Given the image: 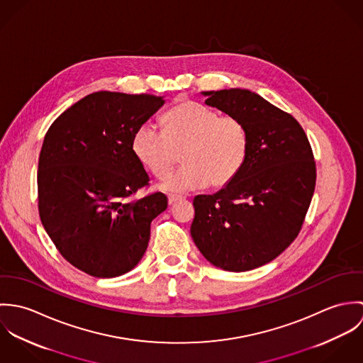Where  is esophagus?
I'll return each mask as SVG.
<instances>
[{
    "instance_id": "esophagus-1",
    "label": "esophagus",
    "mask_w": 363,
    "mask_h": 363,
    "mask_svg": "<svg viewBox=\"0 0 363 363\" xmlns=\"http://www.w3.org/2000/svg\"><path fill=\"white\" fill-rule=\"evenodd\" d=\"M182 200H184V197H182V196H169V199H167L170 206H173V204H176L177 201H182Z\"/></svg>"
}]
</instances>
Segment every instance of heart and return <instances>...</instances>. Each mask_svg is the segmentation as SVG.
<instances>
[{
  "mask_svg": "<svg viewBox=\"0 0 363 363\" xmlns=\"http://www.w3.org/2000/svg\"><path fill=\"white\" fill-rule=\"evenodd\" d=\"M131 148L138 162L159 180L173 172L179 154L182 169L172 176L164 189L184 191L223 187L242 170L249 155V133L233 116L197 102L174 104L162 117V133L141 125L133 135Z\"/></svg>",
  "mask_w": 363,
  "mask_h": 363,
  "instance_id": "heart-1",
  "label": "heart"
}]
</instances>
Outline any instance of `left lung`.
Instances as JSON below:
<instances>
[{"mask_svg":"<svg viewBox=\"0 0 363 363\" xmlns=\"http://www.w3.org/2000/svg\"><path fill=\"white\" fill-rule=\"evenodd\" d=\"M249 133L239 174L212 196L194 197L191 238L225 271H249L278 257L298 236L315 186V162L301 124L247 89L203 92Z\"/></svg>","mask_w":363,"mask_h":363,"instance_id":"1","label":"left lung"}]
</instances>
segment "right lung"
I'll list each match as a JSON object with an SVG mask.
<instances>
[{
    "mask_svg": "<svg viewBox=\"0 0 363 363\" xmlns=\"http://www.w3.org/2000/svg\"><path fill=\"white\" fill-rule=\"evenodd\" d=\"M162 96L101 91L60 114L39 156L40 220L60 255L78 269L113 278L143 259L151 222L167 208L162 193L130 197L150 184L134 155V133Z\"/></svg>",
    "mask_w": 363,
    "mask_h": 363,
    "instance_id": "obj_1",
    "label": "right lung"
}]
</instances>
